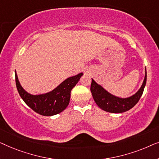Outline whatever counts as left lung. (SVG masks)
I'll use <instances>...</instances> for the list:
<instances>
[{
	"label": "left lung",
	"instance_id": "1",
	"mask_svg": "<svg viewBox=\"0 0 159 159\" xmlns=\"http://www.w3.org/2000/svg\"><path fill=\"white\" fill-rule=\"evenodd\" d=\"M146 80L147 72L145 69V78L140 88L133 95L125 98L111 94L101 85L95 82L93 79H92V82H91L90 91L92 93L93 99L100 108L107 112L119 114L129 111L136 105L140 97L142 96L146 84Z\"/></svg>",
	"mask_w": 159,
	"mask_h": 159
}]
</instances>
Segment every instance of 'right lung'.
I'll return each mask as SVG.
<instances>
[{
  "mask_svg": "<svg viewBox=\"0 0 159 159\" xmlns=\"http://www.w3.org/2000/svg\"><path fill=\"white\" fill-rule=\"evenodd\" d=\"M82 75L83 73H80L67 78L51 92L32 95L21 87L15 71L16 85L19 94L30 108L43 116H53L66 109L70 101L71 91Z\"/></svg>",
  "mask_w": 159,
  "mask_h": 159,
  "instance_id": "add662e5",
  "label": "right lung"
}]
</instances>
